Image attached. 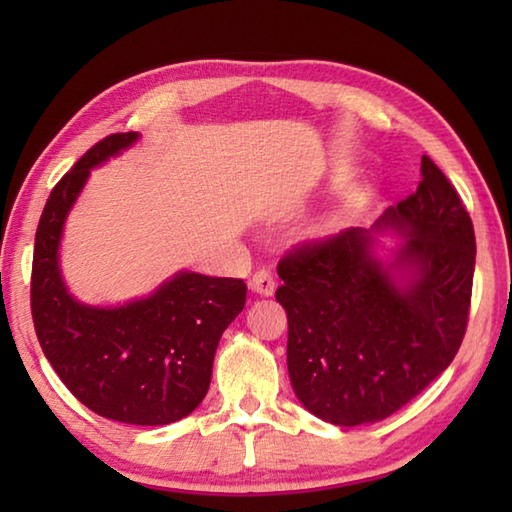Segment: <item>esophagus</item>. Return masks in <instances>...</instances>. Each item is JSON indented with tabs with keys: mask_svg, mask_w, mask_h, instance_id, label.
<instances>
[{
	"mask_svg": "<svg viewBox=\"0 0 512 512\" xmlns=\"http://www.w3.org/2000/svg\"><path fill=\"white\" fill-rule=\"evenodd\" d=\"M250 290L253 292H257V295H262V297H270L275 292V279H273V275L268 273V270H257V273L250 277Z\"/></svg>",
	"mask_w": 512,
	"mask_h": 512,
	"instance_id": "34e87169",
	"label": "esophagus"
}]
</instances>
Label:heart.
I'll return each instance as SVG.
<instances>
[{
	"label": "heart",
	"instance_id": "b5f03b06",
	"mask_svg": "<svg viewBox=\"0 0 512 512\" xmlns=\"http://www.w3.org/2000/svg\"><path fill=\"white\" fill-rule=\"evenodd\" d=\"M341 220H343V215H341V213H334V215H330L328 220H323V222L317 226V233H319V235H325V233L334 231V228L341 224Z\"/></svg>",
	"mask_w": 512,
	"mask_h": 512
}]
</instances>
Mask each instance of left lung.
<instances>
[{
  "mask_svg": "<svg viewBox=\"0 0 512 512\" xmlns=\"http://www.w3.org/2000/svg\"><path fill=\"white\" fill-rule=\"evenodd\" d=\"M422 180L369 228L301 246L277 266L288 374L299 402L336 427L385 420L458 354L475 273V233L429 156ZM401 242L385 247L377 237Z\"/></svg>",
  "mask_w": 512,
  "mask_h": 512,
  "instance_id": "left-lung-1",
  "label": "left lung"
}]
</instances>
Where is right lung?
I'll list each match as a JSON object with an SVG mask.
<instances>
[{"instance_id": "right-lung-1", "label": "right lung", "mask_w": 512, "mask_h": 512, "mask_svg": "<svg viewBox=\"0 0 512 512\" xmlns=\"http://www.w3.org/2000/svg\"><path fill=\"white\" fill-rule=\"evenodd\" d=\"M138 140V132L107 136L52 189L35 235L30 299L41 350L63 385L103 418L156 427L182 420L204 400L217 345L244 310L246 284L178 270L149 295L116 306H94L68 290L65 220L92 169Z\"/></svg>"}]
</instances>
